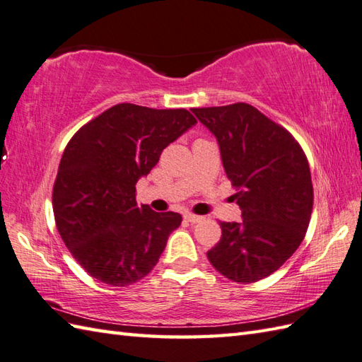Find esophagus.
Masks as SVG:
<instances>
[{"label":"esophagus","instance_id":"34e87169","mask_svg":"<svg viewBox=\"0 0 362 362\" xmlns=\"http://www.w3.org/2000/svg\"><path fill=\"white\" fill-rule=\"evenodd\" d=\"M184 218L187 220V222H190V223H198V222H202V218L203 217H200V216H195V214H184Z\"/></svg>","mask_w":362,"mask_h":362}]
</instances>
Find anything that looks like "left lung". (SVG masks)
I'll list each match as a JSON object with an SVG mask.
<instances>
[{
	"instance_id": "obj_1",
	"label": "left lung",
	"mask_w": 362,
	"mask_h": 362,
	"mask_svg": "<svg viewBox=\"0 0 362 362\" xmlns=\"http://www.w3.org/2000/svg\"><path fill=\"white\" fill-rule=\"evenodd\" d=\"M192 112L216 136L242 209L240 223H220L222 238L208 259L231 281H259L305 239L314 202L308 159L289 131L247 103Z\"/></svg>"
}]
</instances>
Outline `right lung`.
Listing matches in <instances>:
<instances>
[{
	"label": "right lung",
	"mask_w": 362,
	"mask_h": 362,
	"mask_svg": "<svg viewBox=\"0 0 362 362\" xmlns=\"http://www.w3.org/2000/svg\"><path fill=\"white\" fill-rule=\"evenodd\" d=\"M195 123L186 109L122 103L71 137L59 164L53 211L64 243L88 275L123 287L158 264L182 217L139 208L136 184Z\"/></svg>",
	"instance_id": "1"
}]
</instances>
